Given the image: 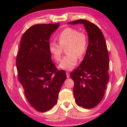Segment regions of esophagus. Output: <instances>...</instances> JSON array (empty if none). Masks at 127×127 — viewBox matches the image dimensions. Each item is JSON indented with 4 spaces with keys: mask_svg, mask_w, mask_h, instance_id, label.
Masks as SVG:
<instances>
[{
    "mask_svg": "<svg viewBox=\"0 0 127 127\" xmlns=\"http://www.w3.org/2000/svg\"><path fill=\"white\" fill-rule=\"evenodd\" d=\"M66 75H67V78H69L70 73L68 72V71H67V72H66Z\"/></svg>",
    "mask_w": 127,
    "mask_h": 127,
    "instance_id": "1",
    "label": "esophagus"
}]
</instances>
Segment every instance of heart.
<instances>
[{"mask_svg": "<svg viewBox=\"0 0 127 127\" xmlns=\"http://www.w3.org/2000/svg\"><path fill=\"white\" fill-rule=\"evenodd\" d=\"M59 43L52 41L49 43V51L53 59L59 62L62 59L63 48L65 55L59 67L63 69L70 70L76 65L79 59L82 58L87 51L88 38L86 33L73 27H66L59 33L57 37Z\"/></svg>", "mask_w": 127, "mask_h": 127, "instance_id": "1", "label": "heart"}]
</instances>
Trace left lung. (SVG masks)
<instances>
[{
  "label": "left lung",
  "instance_id": "8db88e82",
  "mask_svg": "<svg viewBox=\"0 0 127 127\" xmlns=\"http://www.w3.org/2000/svg\"><path fill=\"white\" fill-rule=\"evenodd\" d=\"M68 23L83 24L88 34L85 57L70 76L75 83L73 94L76 104L91 109L102 100L109 79L107 45L101 31L94 23L82 19Z\"/></svg>",
  "mask_w": 127,
  "mask_h": 127
}]
</instances>
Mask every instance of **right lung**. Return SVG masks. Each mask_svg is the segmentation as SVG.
<instances>
[{
	"label": "right lung",
	"mask_w": 127,
	"mask_h": 127,
	"mask_svg": "<svg viewBox=\"0 0 127 127\" xmlns=\"http://www.w3.org/2000/svg\"><path fill=\"white\" fill-rule=\"evenodd\" d=\"M59 26V23L37 24L27 29L16 59L18 80L26 98L39 112L54 107L66 79L65 71L58 70L52 62L48 49L50 36Z\"/></svg>",
	"instance_id": "add662e5"
}]
</instances>
